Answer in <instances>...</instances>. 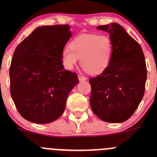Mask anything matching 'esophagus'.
<instances>
[{"instance_id":"esophagus-1","label":"esophagus","mask_w":157,"mask_h":157,"mask_svg":"<svg viewBox=\"0 0 157 157\" xmlns=\"http://www.w3.org/2000/svg\"><path fill=\"white\" fill-rule=\"evenodd\" d=\"M78 80H80V81H85V80H87V78H86V77H83V76L79 75L78 76Z\"/></svg>"}]
</instances>
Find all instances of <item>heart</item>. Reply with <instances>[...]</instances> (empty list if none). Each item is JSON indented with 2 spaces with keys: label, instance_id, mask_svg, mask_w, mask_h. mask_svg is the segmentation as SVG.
<instances>
[{
  "label": "heart",
  "instance_id": "heart-1",
  "mask_svg": "<svg viewBox=\"0 0 157 157\" xmlns=\"http://www.w3.org/2000/svg\"><path fill=\"white\" fill-rule=\"evenodd\" d=\"M113 52L112 39L106 35L81 34L70 44V48L63 49L61 57L67 69H73L80 59L85 71L99 74L109 67Z\"/></svg>",
  "mask_w": 157,
  "mask_h": 157
}]
</instances>
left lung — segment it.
I'll use <instances>...</instances> for the list:
<instances>
[{"label":"left lung","mask_w":157,"mask_h":157,"mask_svg":"<svg viewBox=\"0 0 157 157\" xmlns=\"http://www.w3.org/2000/svg\"><path fill=\"white\" fill-rule=\"evenodd\" d=\"M109 34L113 45L111 62L100 75L90 79L93 112L101 120L124 122L143 99L147 67L141 47L116 23L99 26Z\"/></svg>","instance_id":"obj_1"}]
</instances>
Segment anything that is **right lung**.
I'll return each mask as SVG.
<instances>
[{
  "label": "right lung",
  "mask_w": 157,
  "mask_h": 157,
  "mask_svg": "<svg viewBox=\"0 0 157 157\" xmlns=\"http://www.w3.org/2000/svg\"><path fill=\"white\" fill-rule=\"evenodd\" d=\"M69 25L36 28L15 49L10 68V94L23 118L48 124L65 109L70 92L79 83L64 71L61 53L72 36Z\"/></svg>",
  "instance_id": "obj_1"
}]
</instances>
